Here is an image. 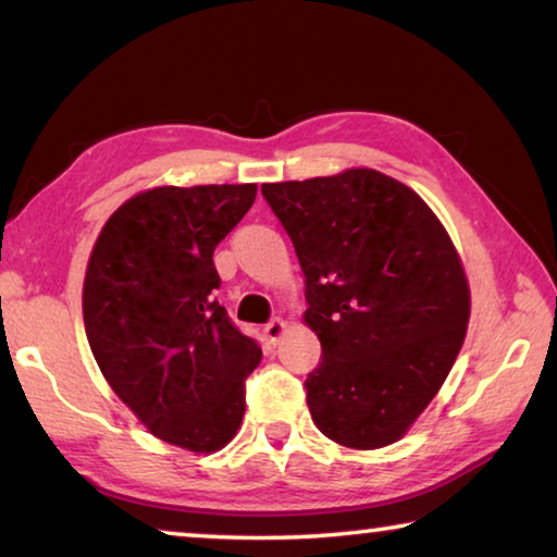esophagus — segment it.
<instances>
[{"label": "esophagus", "mask_w": 557, "mask_h": 557, "mask_svg": "<svg viewBox=\"0 0 557 557\" xmlns=\"http://www.w3.org/2000/svg\"><path fill=\"white\" fill-rule=\"evenodd\" d=\"M285 332H287V322L285 319H272L270 324H265V329H262V334H265V338L270 344H277L282 336H285Z\"/></svg>", "instance_id": "34e87169"}]
</instances>
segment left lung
I'll return each mask as SVG.
<instances>
[{
    "label": "left lung",
    "instance_id": "8db88e82",
    "mask_svg": "<svg viewBox=\"0 0 557 557\" xmlns=\"http://www.w3.org/2000/svg\"><path fill=\"white\" fill-rule=\"evenodd\" d=\"M307 277L305 324L322 344L307 379L314 425L379 449L420 418L465 344L471 292L435 211L369 166L262 184Z\"/></svg>",
    "mask_w": 557,
    "mask_h": 557
}]
</instances>
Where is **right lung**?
Instances as JSON below:
<instances>
[{
  "instance_id": "1",
  "label": "right lung",
  "mask_w": 557,
  "mask_h": 557,
  "mask_svg": "<svg viewBox=\"0 0 557 557\" xmlns=\"http://www.w3.org/2000/svg\"><path fill=\"white\" fill-rule=\"evenodd\" d=\"M256 184L154 186L102 225L83 282L90 351L154 437L196 455L240 430L243 381L262 348L215 301L213 250L256 201Z\"/></svg>"
}]
</instances>
